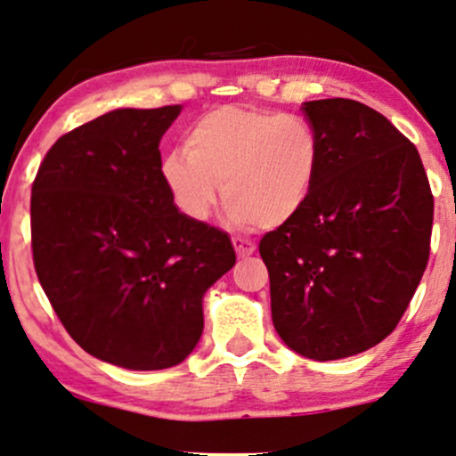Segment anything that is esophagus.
Segmentation results:
<instances>
[{
	"label": "esophagus",
	"instance_id": "esophagus-1",
	"mask_svg": "<svg viewBox=\"0 0 456 456\" xmlns=\"http://www.w3.org/2000/svg\"><path fill=\"white\" fill-rule=\"evenodd\" d=\"M232 242H233L235 252H238V256H242V259H244V256H250L252 252H255V248H256V246L252 244L250 240H246V238H233Z\"/></svg>",
	"mask_w": 456,
	"mask_h": 456
}]
</instances>
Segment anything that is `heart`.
Here are the masks:
<instances>
[{"label": "heart", "mask_w": 456, "mask_h": 456, "mask_svg": "<svg viewBox=\"0 0 456 456\" xmlns=\"http://www.w3.org/2000/svg\"><path fill=\"white\" fill-rule=\"evenodd\" d=\"M321 169V138L305 118L224 106L186 131L184 155L169 152L161 175L174 204L206 221L221 186L238 224L281 227L308 204Z\"/></svg>", "instance_id": "obj_1"}]
</instances>
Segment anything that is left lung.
Instances as JSON below:
<instances>
[{
    "label": "left lung",
    "mask_w": 456,
    "mask_h": 456,
    "mask_svg": "<svg viewBox=\"0 0 456 456\" xmlns=\"http://www.w3.org/2000/svg\"><path fill=\"white\" fill-rule=\"evenodd\" d=\"M321 138L308 204L265 233L272 321L295 353L353 356L385 339L429 261L433 195L416 146L354 100L305 102Z\"/></svg>",
    "instance_id": "left-lung-1"
}]
</instances>
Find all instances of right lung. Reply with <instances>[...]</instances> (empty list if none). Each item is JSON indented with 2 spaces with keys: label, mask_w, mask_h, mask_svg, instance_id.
Listing matches in <instances>:
<instances>
[{
  "label": "right lung",
  "mask_w": 456,
  "mask_h": 456,
  "mask_svg": "<svg viewBox=\"0 0 456 456\" xmlns=\"http://www.w3.org/2000/svg\"><path fill=\"white\" fill-rule=\"evenodd\" d=\"M180 106L123 108L68 131L31 186V252L44 293L86 353L166 370L204 331L201 299L235 265L229 235L191 221L161 175Z\"/></svg>",
  "instance_id": "obj_1"
}]
</instances>
